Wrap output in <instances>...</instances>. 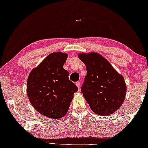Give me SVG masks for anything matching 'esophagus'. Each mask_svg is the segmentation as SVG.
Instances as JSON below:
<instances>
[{
	"instance_id": "obj_1",
	"label": "esophagus",
	"mask_w": 148,
	"mask_h": 148,
	"mask_svg": "<svg viewBox=\"0 0 148 148\" xmlns=\"http://www.w3.org/2000/svg\"><path fill=\"white\" fill-rule=\"evenodd\" d=\"M76 86H77V87L78 88V89H79V88H80V82H76Z\"/></svg>"
}]
</instances>
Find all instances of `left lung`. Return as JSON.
I'll use <instances>...</instances> for the list:
<instances>
[{
  "mask_svg": "<svg viewBox=\"0 0 148 148\" xmlns=\"http://www.w3.org/2000/svg\"><path fill=\"white\" fill-rule=\"evenodd\" d=\"M78 57L86 66L87 75L81 90L90 109L100 116L114 114L126 97L124 77L97 52L79 53Z\"/></svg>",
  "mask_w": 148,
  "mask_h": 148,
  "instance_id": "1",
  "label": "left lung"
}]
</instances>
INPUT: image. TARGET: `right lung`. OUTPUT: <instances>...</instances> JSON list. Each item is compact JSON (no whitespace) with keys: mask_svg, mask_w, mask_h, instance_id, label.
<instances>
[{"mask_svg":"<svg viewBox=\"0 0 148 148\" xmlns=\"http://www.w3.org/2000/svg\"><path fill=\"white\" fill-rule=\"evenodd\" d=\"M68 54L53 52L30 71L26 92L30 103L39 114L51 119L66 114L78 88L69 79L63 68Z\"/></svg>","mask_w":148,"mask_h":148,"instance_id":"obj_1","label":"right lung"}]
</instances>
